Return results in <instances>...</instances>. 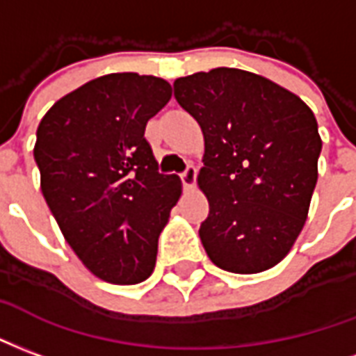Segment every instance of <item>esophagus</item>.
<instances>
[{
	"instance_id": "esophagus-1",
	"label": "esophagus",
	"mask_w": 356,
	"mask_h": 356,
	"mask_svg": "<svg viewBox=\"0 0 356 356\" xmlns=\"http://www.w3.org/2000/svg\"><path fill=\"white\" fill-rule=\"evenodd\" d=\"M180 180H181V186L184 189H191L195 186V180H197V170L193 165H188V167L184 168V172H180Z\"/></svg>"
}]
</instances>
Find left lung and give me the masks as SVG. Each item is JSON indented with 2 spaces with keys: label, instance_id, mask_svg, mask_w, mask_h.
<instances>
[{
  "label": "left lung",
  "instance_id": "left-lung-1",
  "mask_svg": "<svg viewBox=\"0 0 356 356\" xmlns=\"http://www.w3.org/2000/svg\"><path fill=\"white\" fill-rule=\"evenodd\" d=\"M175 98L201 124L199 186L209 216L199 237L232 273L277 266L302 232L323 149L313 111L277 83L237 68L180 77Z\"/></svg>",
  "mask_w": 356,
  "mask_h": 356
}]
</instances>
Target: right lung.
<instances>
[{
	"mask_svg": "<svg viewBox=\"0 0 356 356\" xmlns=\"http://www.w3.org/2000/svg\"><path fill=\"white\" fill-rule=\"evenodd\" d=\"M170 96L161 77L104 75L60 98L38 127L43 197L79 260L106 282L152 275L181 193L178 176L159 172L144 134Z\"/></svg>",
	"mask_w": 356,
	"mask_h": 356,
	"instance_id": "right-lung-1",
	"label": "right lung"
}]
</instances>
